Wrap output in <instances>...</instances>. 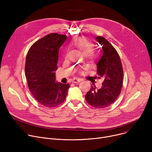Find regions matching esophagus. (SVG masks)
I'll return each instance as SVG.
<instances>
[{
    "label": "esophagus",
    "instance_id": "obj_1",
    "mask_svg": "<svg viewBox=\"0 0 152 152\" xmlns=\"http://www.w3.org/2000/svg\"><path fill=\"white\" fill-rule=\"evenodd\" d=\"M82 81V79L80 78H75L73 79V83H77Z\"/></svg>",
    "mask_w": 152,
    "mask_h": 152
}]
</instances>
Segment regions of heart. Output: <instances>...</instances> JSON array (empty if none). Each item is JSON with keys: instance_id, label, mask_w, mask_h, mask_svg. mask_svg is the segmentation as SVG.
<instances>
[{"instance_id": "b5f03b06", "label": "heart", "mask_w": 152, "mask_h": 152, "mask_svg": "<svg viewBox=\"0 0 152 152\" xmlns=\"http://www.w3.org/2000/svg\"><path fill=\"white\" fill-rule=\"evenodd\" d=\"M73 45L77 49L84 53L87 57L91 58L95 55V52L92 51L94 44L89 39L85 37L77 38L74 41ZM76 70L79 72H81L82 69L81 68H77Z\"/></svg>"}]
</instances>
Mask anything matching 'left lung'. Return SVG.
Returning a JSON list of instances; mask_svg holds the SVG:
<instances>
[{
	"instance_id": "obj_1",
	"label": "left lung",
	"mask_w": 152,
	"mask_h": 152,
	"mask_svg": "<svg viewBox=\"0 0 152 152\" xmlns=\"http://www.w3.org/2000/svg\"><path fill=\"white\" fill-rule=\"evenodd\" d=\"M95 39L102 45V55L97 63L98 77H103L100 89L91 86L85 95L87 102L97 108H106L116 100L120 94L123 81V70L120 57L116 49L107 40L101 36Z\"/></svg>"
}]
</instances>
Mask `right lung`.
Instances as JSON below:
<instances>
[{"label":"right lung","mask_w":152,"mask_h":152,"mask_svg":"<svg viewBox=\"0 0 152 152\" xmlns=\"http://www.w3.org/2000/svg\"><path fill=\"white\" fill-rule=\"evenodd\" d=\"M67 36L48 34L32 45L27 53L25 76L30 92L40 104L57 107L65 101L69 84L55 81L60 47Z\"/></svg>","instance_id":"add662e5"}]
</instances>
